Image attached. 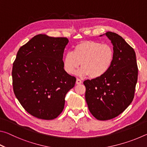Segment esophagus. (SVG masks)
Returning <instances> with one entry per match:
<instances>
[{"instance_id":"esophagus-1","label":"esophagus","mask_w":147,"mask_h":147,"mask_svg":"<svg viewBox=\"0 0 147 147\" xmlns=\"http://www.w3.org/2000/svg\"><path fill=\"white\" fill-rule=\"evenodd\" d=\"M82 83V81L80 79H79V78L76 79V84H78H78H81Z\"/></svg>"}]
</instances>
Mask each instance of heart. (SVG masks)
I'll list each match as a JSON object with an SVG mask.
<instances>
[{"label": "heart", "mask_w": 147, "mask_h": 147, "mask_svg": "<svg viewBox=\"0 0 147 147\" xmlns=\"http://www.w3.org/2000/svg\"><path fill=\"white\" fill-rule=\"evenodd\" d=\"M114 57V50L109 45L95 41H84L74 46L73 53L68 52L65 54L63 68L67 73L71 74L81 65L79 75L98 78L109 71Z\"/></svg>", "instance_id": "b5f03b06"}]
</instances>
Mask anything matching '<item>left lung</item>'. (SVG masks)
<instances>
[{"label":"left lung","mask_w":147,"mask_h":147,"mask_svg":"<svg viewBox=\"0 0 147 147\" xmlns=\"http://www.w3.org/2000/svg\"><path fill=\"white\" fill-rule=\"evenodd\" d=\"M106 35L113 45V63L102 76L84 82L88 108L100 121L115 118L128 108L134 97L138 76L134 49L116 33L107 32Z\"/></svg>","instance_id":"obj_1"}]
</instances>
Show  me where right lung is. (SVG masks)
I'll return each mask as SVG.
<instances>
[{
	"label": "right lung",
	"mask_w": 147,
	"mask_h": 147,
	"mask_svg": "<svg viewBox=\"0 0 147 147\" xmlns=\"http://www.w3.org/2000/svg\"><path fill=\"white\" fill-rule=\"evenodd\" d=\"M67 38L34 36L17 52L12 68L14 94L23 108L44 120L56 118L76 79L63 69Z\"/></svg>",
	"instance_id": "obj_1"
}]
</instances>
